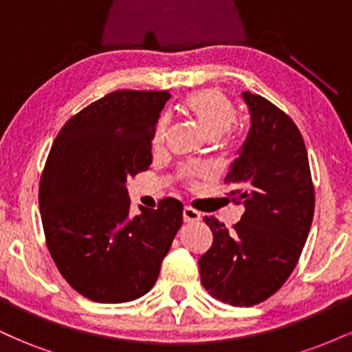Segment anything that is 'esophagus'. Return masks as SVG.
I'll use <instances>...</instances> for the list:
<instances>
[{
	"mask_svg": "<svg viewBox=\"0 0 352 352\" xmlns=\"http://www.w3.org/2000/svg\"><path fill=\"white\" fill-rule=\"evenodd\" d=\"M201 218V215L197 210L190 208V207H185L184 208V221L185 223H193V221H199Z\"/></svg>",
	"mask_w": 352,
	"mask_h": 352,
	"instance_id": "esophagus-1",
	"label": "esophagus"
}]
</instances>
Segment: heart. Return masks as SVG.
<instances>
[{
  "label": "heart",
  "mask_w": 352,
  "mask_h": 352,
  "mask_svg": "<svg viewBox=\"0 0 352 352\" xmlns=\"http://www.w3.org/2000/svg\"><path fill=\"white\" fill-rule=\"evenodd\" d=\"M184 111L195 120L207 139L217 140L227 134L236 120V109L227 96L218 89H200L190 92L184 99ZM165 134V120L157 125L153 144H160Z\"/></svg>",
  "instance_id": "b5f03b06"
}]
</instances>
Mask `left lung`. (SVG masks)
I'll return each mask as SVG.
<instances>
[{"label":"left lung","mask_w":352,"mask_h":352,"mask_svg":"<svg viewBox=\"0 0 352 352\" xmlns=\"http://www.w3.org/2000/svg\"><path fill=\"white\" fill-rule=\"evenodd\" d=\"M250 131L225 182L245 213L232 232L213 217V243L199 260L201 285L218 301L253 306L281 288L296 266L314 215L308 152L298 127L270 100L241 92Z\"/></svg>","instance_id":"1"}]
</instances>
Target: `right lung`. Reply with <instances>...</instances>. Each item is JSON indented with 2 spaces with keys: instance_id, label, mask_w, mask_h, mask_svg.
I'll return each instance as SVG.
<instances>
[{
  "instance_id": "add662e5",
  "label": "right lung",
  "mask_w": 352,
  "mask_h": 352,
  "mask_svg": "<svg viewBox=\"0 0 352 352\" xmlns=\"http://www.w3.org/2000/svg\"><path fill=\"white\" fill-rule=\"evenodd\" d=\"M167 91H116L60 129L39 184V212L52 260L76 292L125 302L151 292L182 227L184 205L131 215L127 179L148 170Z\"/></svg>"
}]
</instances>
